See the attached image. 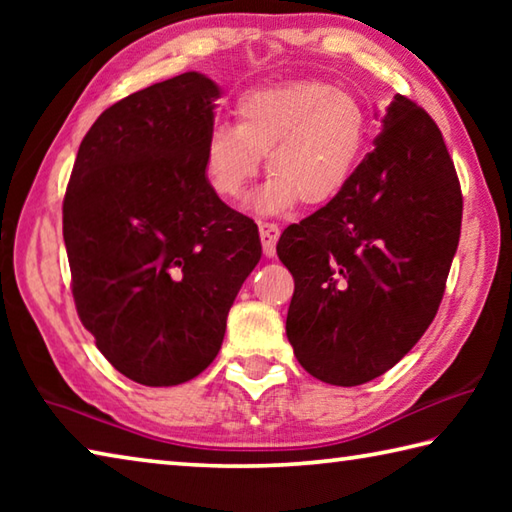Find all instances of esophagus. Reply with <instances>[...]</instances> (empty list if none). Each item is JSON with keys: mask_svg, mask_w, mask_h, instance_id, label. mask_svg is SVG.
I'll list each match as a JSON object with an SVG mask.
<instances>
[{"mask_svg": "<svg viewBox=\"0 0 512 512\" xmlns=\"http://www.w3.org/2000/svg\"><path fill=\"white\" fill-rule=\"evenodd\" d=\"M259 237H262L264 255L273 257L275 255V244H277V239H280V228H277V223H268V221L259 223Z\"/></svg>", "mask_w": 512, "mask_h": 512, "instance_id": "esophagus-1", "label": "esophagus"}]
</instances>
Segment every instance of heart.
<instances>
[{
    "mask_svg": "<svg viewBox=\"0 0 512 512\" xmlns=\"http://www.w3.org/2000/svg\"><path fill=\"white\" fill-rule=\"evenodd\" d=\"M237 126L216 124L205 140V176L212 192L244 198L266 167L271 178L253 198L273 214L302 201L332 203L357 171L370 133L366 106L325 81H296L246 92L235 106Z\"/></svg>",
    "mask_w": 512,
    "mask_h": 512,
    "instance_id": "1",
    "label": "heart"
}]
</instances>
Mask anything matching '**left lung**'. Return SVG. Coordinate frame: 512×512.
Here are the masks:
<instances>
[{
	"label": "left lung",
	"instance_id": "1",
	"mask_svg": "<svg viewBox=\"0 0 512 512\" xmlns=\"http://www.w3.org/2000/svg\"><path fill=\"white\" fill-rule=\"evenodd\" d=\"M372 144L343 194L277 241L296 280L287 339L334 386L384 375L420 341L461 237V185L436 121L397 94Z\"/></svg>",
	"mask_w": 512,
	"mask_h": 512
}]
</instances>
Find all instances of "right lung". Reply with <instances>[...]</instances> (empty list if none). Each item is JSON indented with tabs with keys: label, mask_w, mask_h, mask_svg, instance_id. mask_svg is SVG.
<instances>
[{
	"label": "right lung",
	"mask_w": 512,
	"mask_h": 512,
	"mask_svg": "<svg viewBox=\"0 0 512 512\" xmlns=\"http://www.w3.org/2000/svg\"><path fill=\"white\" fill-rule=\"evenodd\" d=\"M219 85L185 72L103 110L83 137L63 203L81 323L121 375L144 386L194 379L262 257L253 219L205 176Z\"/></svg>",
	"instance_id": "right-lung-1"
}]
</instances>
